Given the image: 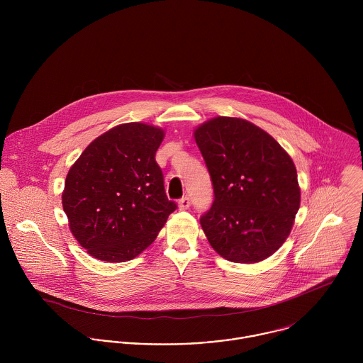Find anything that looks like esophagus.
Segmentation results:
<instances>
[{
	"label": "esophagus",
	"instance_id": "esophagus-1",
	"mask_svg": "<svg viewBox=\"0 0 363 363\" xmlns=\"http://www.w3.org/2000/svg\"><path fill=\"white\" fill-rule=\"evenodd\" d=\"M191 206V201H190V197L189 196H183L180 200H179V208L180 209H187Z\"/></svg>",
	"mask_w": 363,
	"mask_h": 363
}]
</instances>
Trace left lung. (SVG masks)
<instances>
[{"label":"left lung","instance_id":"1","mask_svg":"<svg viewBox=\"0 0 363 363\" xmlns=\"http://www.w3.org/2000/svg\"><path fill=\"white\" fill-rule=\"evenodd\" d=\"M213 187L200 218L212 249L233 262L272 256L301 206L296 167L264 130L238 117H215L194 131Z\"/></svg>","mask_w":363,"mask_h":363}]
</instances>
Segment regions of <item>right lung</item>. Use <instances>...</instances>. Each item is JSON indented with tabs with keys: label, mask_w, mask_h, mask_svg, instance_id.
<instances>
[{
	"label": "right lung",
	"mask_w": 363,
	"mask_h": 363,
	"mask_svg": "<svg viewBox=\"0 0 363 363\" xmlns=\"http://www.w3.org/2000/svg\"><path fill=\"white\" fill-rule=\"evenodd\" d=\"M163 137L162 128L150 124H120L94 140L71 166L62 208L74 238L92 257H137L177 208L167 200L155 160Z\"/></svg>",
	"instance_id": "obj_1"
}]
</instances>
